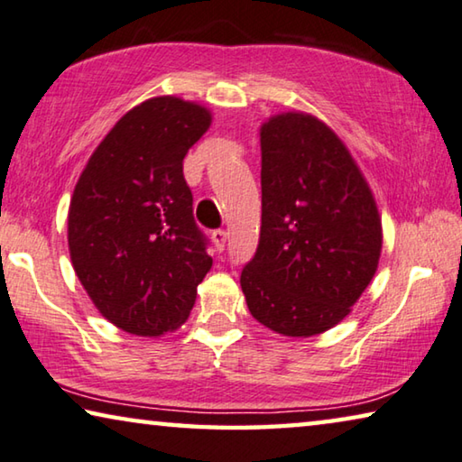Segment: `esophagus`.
<instances>
[{
	"label": "esophagus",
	"instance_id": "34e87169",
	"mask_svg": "<svg viewBox=\"0 0 462 462\" xmlns=\"http://www.w3.org/2000/svg\"><path fill=\"white\" fill-rule=\"evenodd\" d=\"M226 239H229V233H226L225 229L213 231V241H215V247L218 249V252H223V249H225Z\"/></svg>",
	"mask_w": 462,
	"mask_h": 462
}]
</instances>
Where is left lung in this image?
I'll list each match as a JSON object with an SVG mask.
<instances>
[{
    "mask_svg": "<svg viewBox=\"0 0 462 462\" xmlns=\"http://www.w3.org/2000/svg\"><path fill=\"white\" fill-rule=\"evenodd\" d=\"M262 226L241 270L247 309L291 337L334 328L379 266L383 229L373 192L331 128L305 112L260 128Z\"/></svg>",
    "mask_w": 462,
    "mask_h": 462,
    "instance_id": "8db88e82",
    "label": "left lung"
}]
</instances>
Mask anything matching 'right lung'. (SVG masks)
<instances>
[{
    "mask_svg": "<svg viewBox=\"0 0 462 462\" xmlns=\"http://www.w3.org/2000/svg\"><path fill=\"white\" fill-rule=\"evenodd\" d=\"M208 126L200 104L151 97L106 134L73 190V270L97 311L128 334L178 329L213 266L181 165Z\"/></svg>",
    "mask_w": 462,
    "mask_h": 462,
    "instance_id": "1",
    "label": "right lung"
}]
</instances>
